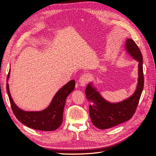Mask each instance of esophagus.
I'll use <instances>...</instances> for the list:
<instances>
[{"label":"esophagus","mask_w":156,"mask_h":156,"mask_svg":"<svg viewBox=\"0 0 156 156\" xmlns=\"http://www.w3.org/2000/svg\"><path fill=\"white\" fill-rule=\"evenodd\" d=\"M89 80H90V78H89L88 75H87V74L82 75L81 77L79 78V80L80 85H81V87H84V86L86 85L87 83L89 81Z\"/></svg>","instance_id":"34e87169"}]
</instances>
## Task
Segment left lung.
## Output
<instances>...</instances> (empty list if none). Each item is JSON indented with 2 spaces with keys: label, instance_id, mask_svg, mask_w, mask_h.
<instances>
[{
  "label": "left lung",
  "instance_id": "obj_1",
  "mask_svg": "<svg viewBox=\"0 0 156 156\" xmlns=\"http://www.w3.org/2000/svg\"><path fill=\"white\" fill-rule=\"evenodd\" d=\"M127 53L139 62L138 83L135 92L128 98L118 103L106 101L96 88L89 83L86 89V98L90 102L89 112L92 124L100 129L119 125L131 119L135 114L144 87L143 56L138 46L131 39L125 44Z\"/></svg>",
  "mask_w": 156,
  "mask_h": 156
}]
</instances>
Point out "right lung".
<instances>
[{"instance_id": "add662e5", "label": "right lung", "mask_w": 156, "mask_h": 156, "mask_svg": "<svg viewBox=\"0 0 156 156\" xmlns=\"http://www.w3.org/2000/svg\"><path fill=\"white\" fill-rule=\"evenodd\" d=\"M10 69L7 77L6 90L13 114L17 120L30 128L51 131L60 126L63 120V112L66 100L75 88V81L72 80L56 93L49 105L41 111H25L19 108L12 100L8 81L10 77Z\"/></svg>"}]
</instances>
